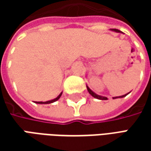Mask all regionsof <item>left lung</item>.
I'll list each match as a JSON object with an SVG mask.
<instances>
[{
    "instance_id": "left-lung-1",
    "label": "left lung",
    "mask_w": 151,
    "mask_h": 151,
    "mask_svg": "<svg viewBox=\"0 0 151 151\" xmlns=\"http://www.w3.org/2000/svg\"><path fill=\"white\" fill-rule=\"evenodd\" d=\"M113 31H116V32H119V30H117V29H113ZM87 87V91H88V92L91 94V95L94 97V98L95 99H101V100H106V99H108V98L107 97H104V96H100V95H96L95 93H94V92L92 91L91 89L89 88L88 86H86ZM128 95V94H126V95H121V96H120V97H113V99H117V98H123V97H124V96H126V95Z\"/></svg>"
}]
</instances>
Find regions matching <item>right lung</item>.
I'll list each match as a JSON object with an SVG mask.
<instances>
[{
  "mask_svg": "<svg viewBox=\"0 0 151 151\" xmlns=\"http://www.w3.org/2000/svg\"><path fill=\"white\" fill-rule=\"evenodd\" d=\"M61 95H62V93H60L57 97H56V99H52V100H50V101H46V102H35L36 104H52V103H53V102H56V100H58L60 99V97L61 96Z\"/></svg>",
  "mask_w": 151,
  "mask_h": 151,
  "instance_id": "obj_1",
  "label": "right lung"
}]
</instances>
